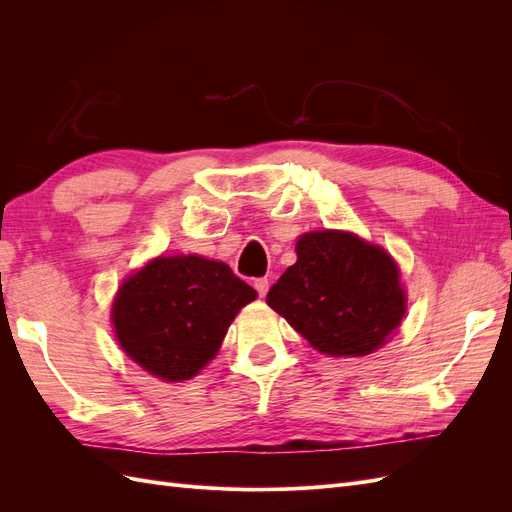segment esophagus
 Listing matches in <instances>:
<instances>
[{
	"mask_svg": "<svg viewBox=\"0 0 512 512\" xmlns=\"http://www.w3.org/2000/svg\"><path fill=\"white\" fill-rule=\"evenodd\" d=\"M254 288L258 290L260 297H265V294L269 292V280H267V277H258V280H254Z\"/></svg>",
	"mask_w": 512,
	"mask_h": 512,
	"instance_id": "obj_1",
	"label": "esophagus"
}]
</instances>
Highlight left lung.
<instances>
[{
	"instance_id": "left-lung-1",
	"label": "left lung",
	"mask_w": 512,
	"mask_h": 512,
	"mask_svg": "<svg viewBox=\"0 0 512 512\" xmlns=\"http://www.w3.org/2000/svg\"><path fill=\"white\" fill-rule=\"evenodd\" d=\"M297 262L267 303L329 356H365L386 344L406 314L399 267L384 247L354 232L316 230L297 241Z\"/></svg>"
}]
</instances>
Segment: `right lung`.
<instances>
[{"label":"right lung","instance_id":"obj_1","mask_svg":"<svg viewBox=\"0 0 512 512\" xmlns=\"http://www.w3.org/2000/svg\"><path fill=\"white\" fill-rule=\"evenodd\" d=\"M256 297L220 260L160 256L121 284L111 320L134 363L160 380L181 382L218 354L230 322Z\"/></svg>","mask_w":512,"mask_h":512}]
</instances>
